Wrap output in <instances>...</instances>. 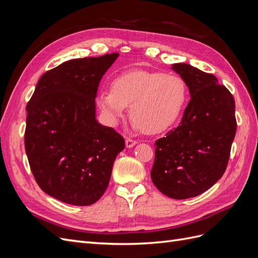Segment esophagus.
I'll use <instances>...</instances> for the list:
<instances>
[{
	"mask_svg": "<svg viewBox=\"0 0 258 258\" xmlns=\"http://www.w3.org/2000/svg\"><path fill=\"white\" fill-rule=\"evenodd\" d=\"M138 142L136 141V140H132V139H127L126 140V147H128V148H131V147H134L136 144H137Z\"/></svg>",
	"mask_w": 258,
	"mask_h": 258,
	"instance_id": "34e87169",
	"label": "esophagus"
}]
</instances>
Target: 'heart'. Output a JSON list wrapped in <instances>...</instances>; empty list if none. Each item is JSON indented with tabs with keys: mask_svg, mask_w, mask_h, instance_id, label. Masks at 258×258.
<instances>
[{
	"mask_svg": "<svg viewBox=\"0 0 258 258\" xmlns=\"http://www.w3.org/2000/svg\"><path fill=\"white\" fill-rule=\"evenodd\" d=\"M187 99L183 79L173 74L137 70L118 75L112 88L98 93V105L110 124H116L130 105L132 127L158 134L181 115Z\"/></svg>",
	"mask_w": 258,
	"mask_h": 258,
	"instance_id": "heart-1",
	"label": "heart"
}]
</instances>
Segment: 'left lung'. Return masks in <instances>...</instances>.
I'll list each match as a JSON object with an SVG mask.
<instances>
[{"label":"left lung","instance_id":"8db88e82","mask_svg":"<svg viewBox=\"0 0 258 258\" xmlns=\"http://www.w3.org/2000/svg\"><path fill=\"white\" fill-rule=\"evenodd\" d=\"M188 87L182 120L155 142L154 185L173 199L196 197L212 187L227 167L237 121L235 100L213 74L187 63L172 68Z\"/></svg>","mask_w":258,"mask_h":258}]
</instances>
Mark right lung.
I'll list each match as a JSON object with an SVG mask.
<instances>
[{
  "label": "right lung",
  "instance_id": "right-lung-1",
  "mask_svg": "<svg viewBox=\"0 0 258 258\" xmlns=\"http://www.w3.org/2000/svg\"><path fill=\"white\" fill-rule=\"evenodd\" d=\"M119 54L73 59L47 71L27 105L25 145L41 189L73 206L104 194L123 138L96 118L101 79Z\"/></svg>",
  "mask_w": 258,
  "mask_h": 258
}]
</instances>
